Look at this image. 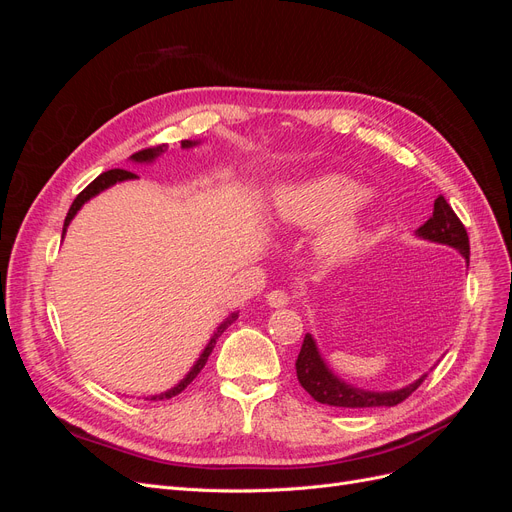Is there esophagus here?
Listing matches in <instances>:
<instances>
[{"label": "esophagus", "mask_w": 512, "mask_h": 512, "mask_svg": "<svg viewBox=\"0 0 512 512\" xmlns=\"http://www.w3.org/2000/svg\"><path fill=\"white\" fill-rule=\"evenodd\" d=\"M288 301H290V297L284 290H271L267 294V305L269 307H286Z\"/></svg>", "instance_id": "1"}]
</instances>
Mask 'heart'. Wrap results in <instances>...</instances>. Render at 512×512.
<instances>
[{"mask_svg":"<svg viewBox=\"0 0 512 512\" xmlns=\"http://www.w3.org/2000/svg\"><path fill=\"white\" fill-rule=\"evenodd\" d=\"M371 196L346 175L327 173L286 185L275 198V222L286 228H318L316 252L333 265L352 260L365 243Z\"/></svg>","mask_w":512,"mask_h":512,"instance_id":"b5f03b06","label":"heart"}]
</instances>
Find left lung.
I'll list each match as a JSON object with an SVG mask.
<instances>
[{
	"instance_id": "1",
	"label": "left lung",
	"mask_w": 512,
	"mask_h": 512,
	"mask_svg": "<svg viewBox=\"0 0 512 512\" xmlns=\"http://www.w3.org/2000/svg\"><path fill=\"white\" fill-rule=\"evenodd\" d=\"M416 237H421L431 243H442L448 247H455V250L466 260V267L470 265V241L468 232L459 222L451 205L446 203L444 196H438L436 203H433V215L431 218L416 230ZM297 378L303 389L312 395L320 404L335 406V408H350V410H361V408H378V406H397L410 397L418 386L423 384L427 374H423L412 384L401 386L395 391H367L359 389L346 380L333 374V369L322 359L318 350V344L312 333H307L303 339L301 352L297 356Z\"/></svg>"
}]
</instances>
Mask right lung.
<instances>
[{
	"mask_svg": "<svg viewBox=\"0 0 512 512\" xmlns=\"http://www.w3.org/2000/svg\"><path fill=\"white\" fill-rule=\"evenodd\" d=\"M196 145H200V141H181V147L183 149H190V147H196ZM166 145H158V147H149V149H143V151H138V153H134V156H130V162H134V164H151V162H156L160 156H164L166 153ZM132 179H138L134 173H130V170H121V168H113V170H106V173H102L100 177H96L94 181H91L87 188L74 198V203H72V207H70V211H68V215H66V222H64V237H66V230H68V226H70V222L74 220V215L81 211V207L87 203V200H91L94 196H98L100 192H104V190H108L111 188V185H115V183H121V181H132ZM239 318V312H232V314H228L218 327H215V331H213V335H211V339L207 342V346H205V350L200 352V356L196 359V363L192 365V369L188 371V374H185V378L183 380H179L175 386H170L168 391H164V393H158V395H151V397H147V399H153V401H158V399H170V397H175V395H179L185 386H188L198 374H200V369L205 367V363H207V359H209V354L213 352V348H215V342H218V337L228 329V324H232Z\"/></svg>",
	"mask_w": 512,
	"mask_h": 512,
	"instance_id": "1",
	"label": "right lung"
}]
</instances>
